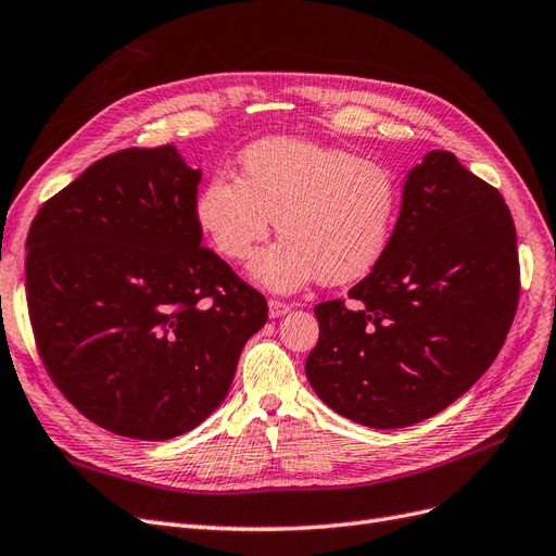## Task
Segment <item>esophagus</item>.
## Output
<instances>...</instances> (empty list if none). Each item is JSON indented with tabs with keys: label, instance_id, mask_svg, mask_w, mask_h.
<instances>
[{
	"label": "esophagus",
	"instance_id": "obj_1",
	"mask_svg": "<svg viewBox=\"0 0 556 556\" xmlns=\"http://www.w3.org/2000/svg\"><path fill=\"white\" fill-rule=\"evenodd\" d=\"M267 307H270V316H273V318H281L283 314L291 312L293 304L283 302V300H270V302H267Z\"/></svg>",
	"mask_w": 556,
	"mask_h": 556
}]
</instances>
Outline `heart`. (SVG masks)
<instances>
[{
	"mask_svg": "<svg viewBox=\"0 0 556 556\" xmlns=\"http://www.w3.org/2000/svg\"><path fill=\"white\" fill-rule=\"evenodd\" d=\"M402 210L395 173L379 161L295 138H267L242 154V180L214 175L195 217L217 252L244 263L277 230L283 236L256 256L252 273L273 291L312 279L351 283L386 256Z\"/></svg>",
	"mask_w": 556,
	"mask_h": 556,
	"instance_id": "obj_1",
	"label": "heart"
}]
</instances>
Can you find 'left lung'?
<instances>
[{
	"instance_id": "left-lung-1",
	"label": "left lung",
	"mask_w": 556,
	"mask_h": 556,
	"mask_svg": "<svg viewBox=\"0 0 556 556\" xmlns=\"http://www.w3.org/2000/svg\"><path fill=\"white\" fill-rule=\"evenodd\" d=\"M346 300L314 307L304 371L339 416L376 429L432 418L494 363L519 300L504 195L434 150L408 173L395 236Z\"/></svg>"
}]
</instances>
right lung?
Instances as JSON below:
<instances>
[{
    "label": "right lung",
    "mask_w": 556,
    "mask_h": 556,
    "mask_svg": "<svg viewBox=\"0 0 556 556\" xmlns=\"http://www.w3.org/2000/svg\"><path fill=\"white\" fill-rule=\"evenodd\" d=\"M201 170L173 146L94 161L27 232L25 293L48 376L113 434L164 441L201 425L267 302L195 217Z\"/></svg>",
    "instance_id": "right-lung-1"
}]
</instances>
